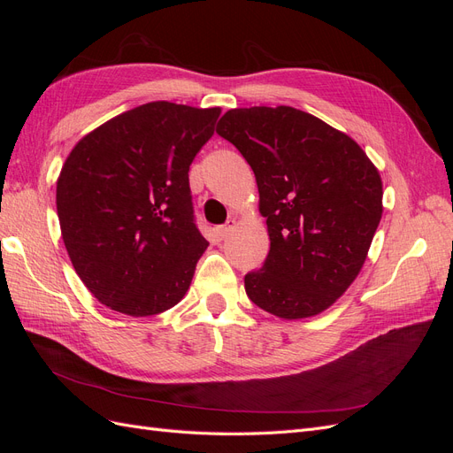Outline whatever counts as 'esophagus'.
Returning <instances> with one entry per match:
<instances>
[{
	"instance_id": "34e87169",
	"label": "esophagus",
	"mask_w": 453,
	"mask_h": 453,
	"mask_svg": "<svg viewBox=\"0 0 453 453\" xmlns=\"http://www.w3.org/2000/svg\"><path fill=\"white\" fill-rule=\"evenodd\" d=\"M234 225H236V221H228V223L223 225V226H217V228H215L217 240H225V238L230 234V230L234 228Z\"/></svg>"
}]
</instances>
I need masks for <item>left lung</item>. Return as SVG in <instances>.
<instances>
[{
  "mask_svg": "<svg viewBox=\"0 0 453 453\" xmlns=\"http://www.w3.org/2000/svg\"><path fill=\"white\" fill-rule=\"evenodd\" d=\"M217 134L251 166L270 251L245 293L283 319L331 306L357 278L381 219V180L349 135L300 109H230Z\"/></svg>",
  "mask_w": 453,
  "mask_h": 453,
  "instance_id": "8db88e82",
  "label": "left lung"
}]
</instances>
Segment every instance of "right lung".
Listing matches in <instances>:
<instances>
[{
	"label": "right lung",
	"mask_w": 453,
	"mask_h": 453,
	"mask_svg": "<svg viewBox=\"0 0 453 453\" xmlns=\"http://www.w3.org/2000/svg\"><path fill=\"white\" fill-rule=\"evenodd\" d=\"M221 109L150 102L81 140L57 183L62 238L102 304L145 318L185 296L208 248L188 168Z\"/></svg>",
	"instance_id": "1"
}]
</instances>
